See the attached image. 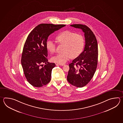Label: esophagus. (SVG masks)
<instances>
[{
  "mask_svg": "<svg viewBox=\"0 0 123 123\" xmlns=\"http://www.w3.org/2000/svg\"><path fill=\"white\" fill-rule=\"evenodd\" d=\"M56 65H61V66L64 65V64H58V63H56Z\"/></svg>",
  "mask_w": 123,
  "mask_h": 123,
  "instance_id": "1",
  "label": "esophagus"
}]
</instances>
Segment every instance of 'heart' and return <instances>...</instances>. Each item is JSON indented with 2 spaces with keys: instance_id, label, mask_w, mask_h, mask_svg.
I'll return each mask as SVG.
<instances>
[{
  "instance_id": "heart-1",
  "label": "heart",
  "mask_w": 123,
  "mask_h": 123,
  "mask_svg": "<svg viewBox=\"0 0 123 123\" xmlns=\"http://www.w3.org/2000/svg\"><path fill=\"white\" fill-rule=\"evenodd\" d=\"M58 42L61 44H64L63 51L53 57V62L63 64L71 58H75L81 54L84 46V39L80 34H76L69 31L62 32L57 37ZM46 47L49 52H55L57 45L53 40H48L46 43Z\"/></svg>"
}]
</instances>
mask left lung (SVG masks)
Returning a JSON list of instances; mask_svg holds the SVG:
<instances>
[{
	"instance_id": "left-lung-1",
	"label": "left lung",
	"mask_w": 123,
	"mask_h": 123,
	"mask_svg": "<svg viewBox=\"0 0 123 123\" xmlns=\"http://www.w3.org/2000/svg\"><path fill=\"white\" fill-rule=\"evenodd\" d=\"M71 26L81 29L84 33L85 45L84 51L69 64L67 80L77 87L86 85L92 80L96 70L98 47L96 37L85 25L74 24Z\"/></svg>"
}]
</instances>
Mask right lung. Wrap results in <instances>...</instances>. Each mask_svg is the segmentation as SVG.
<instances>
[{
    "label": "right lung",
    "instance_id": "add662e5",
    "mask_svg": "<svg viewBox=\"0 0 123 123\" xmlns=\"http://www.w3.org/2000/svg\"><path fill=\"white\" fill-rule=\"evenodd\" d=\"M65 26L41 24L29 34L24 46L21 63L26 79L32 86L40 87L50 81L55 64L48 62L46 43L50 34Z\"/></svg>",
    "mask_w": 123,
    "mask_h": 123
}]
</instances>
